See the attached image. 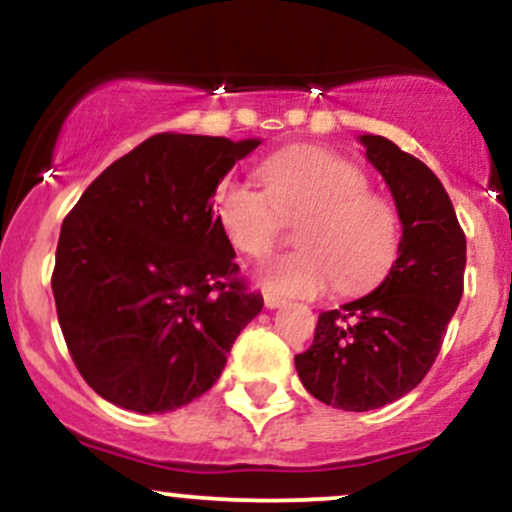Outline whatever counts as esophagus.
Returning a JSON list of instances; mask_svg holds the SVG:
<instances>
[{"label": "esophagus", "instance_id": "34e87169", "mask_svg": "<svg viewBox=\"0 0 512 512\" xmlns=\"http://www.w3.org/2000/svg\"><path fill=\"white\" fill-rule=\"evenodd\" d=\"M284 303H286L284 298L274 296V293H264V305H267V308H279V305H284Z\"/></svg>", "mask_w": 512, "mask_h": 512}]
</instances>
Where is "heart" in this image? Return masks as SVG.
<instances>
[{"label":"heart","mask_w":512,"mask_h":512,"mask_svg":"<svg viewBox=\"0 0 512 512\" xmlns=\"http://www.w3.org/2000/svg\"><path fill=\"white\" fill-rule=\"evenodd\" d=\"M264 187L231 180L214 197L216 223L238 252L267 257L286 221H301L303 250L260 269L264 291L315 296L327 286L358 293L378 284L399 248V214L390 199L368 190V175L349 158L320 146H289L257 168Z\"/></svg>","instance_id":"b5f03b06"}]
</instances>
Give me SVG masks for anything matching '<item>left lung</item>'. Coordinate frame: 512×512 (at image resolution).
Wrapping results in <instances>:
<instances>
[{
    "mask_svg": "<svg viewBox=\"0 0 512 512\" xmlns=\"http://www.w3.org/2000/svg\"><path fill=\"white\" fill-rule=\"evenodd\" d=\"M361 142L395 197L399 257L373 293L320 313L313 344L296 356L305 390L344 411L385 407L426 378L467 264V238L433 170L385 137Z\"/></svg>",
    "mask_w": 512,
    "mask_h": 512,
    "instance_id": "1",
    "label": "left lung"
}]
</instances>
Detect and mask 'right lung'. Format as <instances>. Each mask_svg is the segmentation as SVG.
I'll list each match as a JSON object with an SVG mask.
<instances>
[{
    "label": "right lung",
    "instance_id": "add662e5",
    "mask_svg": "<svg viewBox=\"0 0 512 512\" xmlns=\"http://www.w3.org/2000/svg\"><path fill=\"white\" fill-rule=\"evenodd\" d=\"M257 146L154 134L64 216L52 272L57 320L81 378L108 402L163 414L202 397L262 310L211 202Z\"/></svg>",
    "mask_w": 512,
    "mask_h": 512
}]
</instances>
